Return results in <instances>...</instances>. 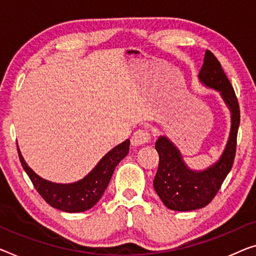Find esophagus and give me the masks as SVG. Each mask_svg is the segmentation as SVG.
<instances>
[{
  "instance_id": "obj_1",
  "label": "esophagus",
  "mask_w": 256,
  "mask_h": 256,
  "mask_svg": "<svg viewBox=\"0 0 256 256\" xmlns=\"http://www.w3.org/2000/svg\"><path fill=\"white\" fill-rule=\"evenodd\" d=\"M151 140V132L145 129H137L132 136V144L134 146H138L142 144H146Z\"/></svg>"
}]
</instances>
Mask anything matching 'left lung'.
<instances>
[{"mask_svg":"<svg viewBox=\"0 0 256 256\" xmlns=\"http://www.w3.org/2000/svg\"><path fill=\"white\" fill-rule=\"evenodd\" d=\"M199 78L202 84L221 92L232 113V126L226 150L218 162L204 172L190 170L184 164L178 148L166 137H159L156 148L159 153V167L153 188L164 205L169 210L188 212L207 206L221 188L234 164L237 135L240 124V110L237 96L221 64L210 50H206Z\"/></svg>","mask_w":256,"mask_h":256,"instance_id":"obj_1","label":"left lung"}]
</instances>
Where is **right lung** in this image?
<instances>
[{"instance_id":"1","label":"right lung","mask_w":256,"mask_h":256,"mask_svg":"<svg viewBox=\"0 0 256 256\" xmlns=\"http://www.w3.org/2000/svg\"><path fill=\"white\" fill-rule=\"evenodd\" d=\"M129 143L127 140L112 148L84 180L72 184H57L41 178L27 166L18 146L17 150L24 170L46 202L62 212L80 213L90 210L102 198L118 164L128 154Z\"/></svg>"}]
</instances>
